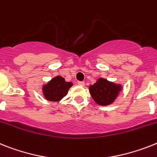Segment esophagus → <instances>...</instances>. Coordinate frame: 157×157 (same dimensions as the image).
<instances>
[{
	"instance_id": "obj_1",
	"label": "esophagus",
	"mask_w": 157,
	"mask_h": 157,
	"mask_svg": "<svg viewBox=\"0 0 157 157\" xmlns=\"http://www.w3.org/2000/svg\"><path fill=\"white\" fill-rule=\"evenodd\" d=\"M77 84H78L80 86H84V85H85V82H84V81H78Z\"/></svg>"
}]
</instances>
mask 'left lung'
<instances>
[{"instance_id":"obj_1","label":"left lung","mask_w":157,"mask_h":157,"mask_svg":"<svg viewBox=\"0 0 157 157\" xmlns=\"http://www.w3.org/2000/svg\"><path fill=\"white\" fill-rule=\"evenodd\" d=\"M89 89L93 101L97 105L106 106L114 103L123 89V86L101 77L90 85Z\"/></svg>"}]
</instances>
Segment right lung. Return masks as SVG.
Returning a JSON list of instances; mask_svg holds the SVG:
<instances>
[{
	"label": "right lung",
	"instance_id": "1",
	"mask_svg": "<svg viewBox=\"0 0 157 157\" xmlns=\"http://www.w3.org/2000/svg\"><path fill=\"white\" fill-rule=\"evenodd\" d=\"M72 85V82H68L61 76H56L43 85L42 93L47 101L57 102L68 94Z\"/></svg>",
	"mask_w": 157,
	"mask_h": 157
}]
</instances>
